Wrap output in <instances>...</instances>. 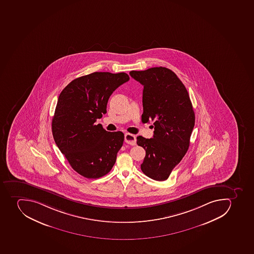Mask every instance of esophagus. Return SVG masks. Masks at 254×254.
I'll return each instance as SVG.
<instances>
[{
  "label": "esophagus",
  "instance_id": "1",
  "mask_svg": "<svg viewBox=\"0 0 254 254\" xmlns=\"http://www.w3.org/2000/svg\"><path fill=\"white\" fill-rule=\"evenodd\" d=\"M125 141L127 144L131 145H136V136L135 135L130 134V133H126L125 134Z\"/></svg>",
  "mask_w": 254,
  "mask_h": 254
}]
</instances>
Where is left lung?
<instances>
[{
    "label": "left lung",
    "mask_w": 254,
    "mask_h": 254,
    "mask_svg": "<svg viewBox=\"0 0 254 254\" xmlns=\"http://www.w3.org/2000/svg\"><path fill=\"white\" fill-rule=\"evenodd\" d=\"M129 75L144 86L141 121L154 122L153 138L136 137V144L145 150L141 171L150 179L164 181L190 145L194 126L190 96L176 74L166 67L132 70Z\"/></svg>",
    "instance_id": "8db88e82"
}]
</instances>
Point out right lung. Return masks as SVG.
<instances>
[{
  "instance_id": "right-lung-1",
  "label": "right lung",
  "mask_w": 254,
  "mask_h": 254,
  "mask_svg": "<svg viewBox=\"0 0 254 254\" xmlns=\"http://www.w3.org/2000/svg\"><path fill=\"white\" fill-rule=\"evenodd\" d=\"M128 79L125 72H94L72 80L59 96L52 119L54 140L83 177L99 179L115 164L124 133L108 132L95 123L107 113L112 93Z\"/></svg>"
}]
</instances>
